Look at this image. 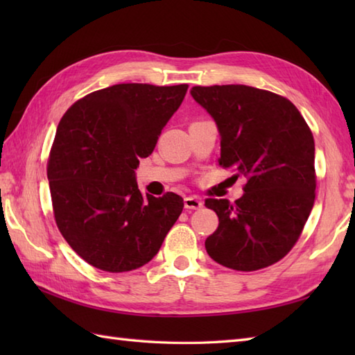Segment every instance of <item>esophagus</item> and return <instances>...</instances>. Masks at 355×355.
<instances>
[{
	"instance_id": "esophagus-1",
	"label": "esophagus",
	"mask_w": 355,
	"mask_h": 355,
	"mask_svg": "<svg viewBox=\"0 0 355 355\" xmlns=\"http://www.w3.org/2000/svg\"><path fill=\"white\" fill-rule=\"evenodd\" d=\"M184 207L186 209H191V210H197L202 207V201L197 195H191V197H186L184 198Z\"/></svg>"
}]
</instances>
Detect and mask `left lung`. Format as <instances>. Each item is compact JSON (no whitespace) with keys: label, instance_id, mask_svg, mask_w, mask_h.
Masks as SVG:
<instances>
[{"label":"left lung","instance_id":"8db88e82","mask_svg":"<svg viewBox=\"0 0 355 355\" xmlns=\"http://www.w3.org/2000/svg\"><path fill=\"white\" fill-rule=\"evenodd\" d=\"M221 135L218 163L244 177L235 202L207 198L218 229L206 239L210 258L238 271L273 266L297 243L315 198L314 139L284 96L247 85L193 87Z\"/></svg>","mask_w":355,"mask_h":355}]
</instances>
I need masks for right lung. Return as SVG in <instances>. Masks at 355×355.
Instances as JSON below:
<instances>
[{"label":"right lung","mask_w":355,"mask_h":355,"mask_svg":"<svg viewBox=\"0 0 355 355\" xmlns=\"http://www.w3.org/2000/svg\"><path fill=\"white\" fill-rule=\"evenodd\" d=\"M187 84H119L74 102L58 125L47 162L53 215L82 259L122 273L160 250L183 210V198L141 195L139 158L153 154L182 105Z\"/></svg>","instance_id":"obj_1"}]
</instances>
